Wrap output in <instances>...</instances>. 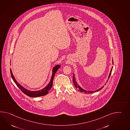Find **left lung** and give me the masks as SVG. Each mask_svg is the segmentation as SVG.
Returning a JSON list of instances; mask_svg holds the SVG:
<instances>
[{"instance_id": "obj_1", "label": "left lung", "mask_w": 130, "mask_h": 130, "mask_svg": "<svg viewBox=\"0 0 130 130\" xmlns=\"http://www.w3.org/2000/svg\"><path fill=\"white\" fill-rule=\"evenodd\" d=\"M112 64H113V60ZM112 69L113 67H112L111 69V70H110V74H109V77H108V78H110V75H111V71H112ZM108 80H109V79H108L107 81H108ZM73 83H74V84L75 86V88H76V89H78V91H79V92L84 93H86V94H90V93H93L96 92H98V91H99V90H102V89H103V88L104 87V86L100 88V89H99L98 90H95V91H88V90H84V89H83V88H82L80 86L78 85V84H77V83H76V82L75 81V77L74 74H73Z\"/></svg>"}]
</instances>
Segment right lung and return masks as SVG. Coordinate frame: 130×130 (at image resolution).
<instances>
[{"mask_svg":"<svg viewBox=\"0 0 130 130\" xmlns=\"http://www.w3.org/2000/svg\"><path fill=\"white\" fill-rule=\"evenodd\" d=\"M60 67H61V66H60V65H57L53 68V69H52V76H51L50 82H49V84L47 85L45 87V88H44L43 89L40 90H37V91H30L29 90H26V89H25V88H24L23 86H22L20 84H19L16 81V80H15L14 77L12 74L11 69H10V72H11V75L12 76V80L17 85V86L19 88V89L25 94H26V95H28V96H30V97L36 98V97H38V96H43V95H46L47 94H48V91L52 88V85H53V79L54 78L55 74L56 72H57V71L58 70V69Z\"/></svg>","mask_w":130,"mask_h":130,"instance_id":"add662e5","label":"right lung"}]
</instances>
